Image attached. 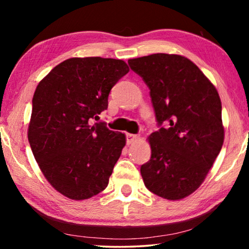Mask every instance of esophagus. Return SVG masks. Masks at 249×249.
<instances>
[{
    "label": "esophagus",
    "instance_id": "34e87169",
    "mask_svg": "<svg viewBox=\"0 0 249 249\" xmlns=\"http://www.w3.org/2000/svg\"><path fill=\"white\" fill-rule=\"evenodd\" d=\"M138 138H140L138 135H134V134H129V133L126 134V142H127L128 145L132 144V142H136Z\"/></svg>",
    "mask_w": 249,
    "mask_h": 249
}]
</instances>
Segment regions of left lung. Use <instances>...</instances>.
Listing matches in <instances>:
<instances>
[{
  "label": "left lung",
  "mask_w": 249,
  "mask_h": 249,
  "mask_svg": "<svg viewBox=\"0 0 249 249\" xmlns=\"http://www.w3.org/2000/svg\"><path fill=\"white\" fill-rule=\"evenodd\" d=\"M148 86L158 125L151 157L141 167L146 188L167 200L190 196L203 182L224 142L216 88L190 59L154 53L129 59Z\"/></svg>",
  "instance_id": "left-lung-1"
}]
</instances>
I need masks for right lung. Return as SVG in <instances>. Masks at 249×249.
<instances>
[{
    "label": "right lung",
    "instance_id": "1",
    "mask_svg": "<svg viewBox=\"0 0 249 249\" xmlns=\"http://www.w3.org/2000/svg\"><path fill=\"white\" fill-rule=\"evenodd\" d=\"M129 71L120 59L70 58L54 67L33 96L28 142L50 185L71 200L99 195L126 144L98 121L109 91Z\"/></svg>",
    "mask_w": 249,
    "mask_h": 249
}]
</instances>
